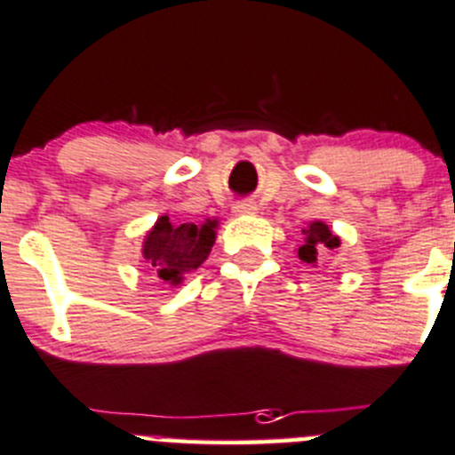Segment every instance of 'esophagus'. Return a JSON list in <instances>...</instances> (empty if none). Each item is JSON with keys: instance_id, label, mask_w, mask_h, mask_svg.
Segmentation results:
<instances>
[{"instance_id": "esophagus-1", "label": "esophagus", "mask_w": 455, "mask_h": 455, "mask_svg": "<svg viewBox=\"0 0 455 455\" xmlns=\"http://www.w3.org/2000/svg\"><path fill=\"white\" fill-rule=\"evenodd\" d=\"M258 211V204L255 202H237L235 206H233V213L235 215H251Z\"/></svg>"}]
</instances>
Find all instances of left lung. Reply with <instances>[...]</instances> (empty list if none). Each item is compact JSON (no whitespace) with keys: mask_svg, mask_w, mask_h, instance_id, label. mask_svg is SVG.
Here are the masks:
<instances>
[{"mask_svg":"<svg viewBox=\"0 0 455 455\" xmlns=\"http://www.w3.org/2000/svg\"><path fill=\"white\" fill-rule=\"evenodd\" d=\"M304 233V242L302 246L298 249V258L302 262L317 264V251L322 249H335L339 246V237L331 233V228L326 227L322 220H313V222L307 224V228H302Z\"/></svg>","mask_w":455,"mask_h":455,"instance_id":"obj_1","label":"left lung"}]
</instances>
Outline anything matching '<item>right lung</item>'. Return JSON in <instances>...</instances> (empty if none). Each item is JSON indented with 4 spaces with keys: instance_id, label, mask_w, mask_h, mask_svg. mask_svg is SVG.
Segmentation results:
<instances>
[{
    "instance_id": "right-lung-1",
    "label": "right lung",
    "mask_w": 455,
    "mask_h": 455,
    "mask_svg": "<svg viewBox=\"0 0 455 455\" xmlns=\"http://www.w3.org/2000/svg\"><path fill=\"white\" fill-rule=\"evenodd\" d=\"M218 220H206L202 224L173 222L169 213L160 215L147 231L142 242V255L160 280L166 284H182L184 275L196 271L215 244Z\"/></svg>"
}]
</instances>
